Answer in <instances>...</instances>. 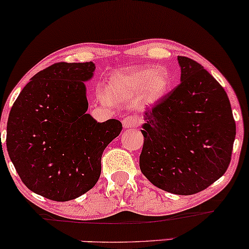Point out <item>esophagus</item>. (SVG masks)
Instances as JSON below:
<instances>
[{
    "label": "esophagus",
    "mask_w": 249,
    "mask_h": 249,
    "mask_svg": "<svg viewBox=\"0 0 249 249\" xmlns=\"http://www.w3.org/2000/svg\"><path fill=\"white\" fill-rule=\"evenodd\" d=\"M139 118H137V117H133V116H126L124 119H123L122 123H123V126L125 128H132V127H136L137 125L139 124Z\"/></svg>",
    "instance_id": "1"
}]
</instances>
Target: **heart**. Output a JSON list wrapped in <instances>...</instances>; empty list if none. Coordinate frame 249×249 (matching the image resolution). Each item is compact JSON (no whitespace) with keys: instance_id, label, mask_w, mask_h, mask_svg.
<instances>
[{"instance_id":"b5f03b06","label":"heart","mask_w":249,"mask_h":249,"mask_svg":"<svg viewBox=\"0 0 249 249\" xmlns=\"http://www.w3.org/2000/svg\"><path fill=\"white\" fill-rule=\"evenodd\" d=\"M170 75L165 69L133 68L127 72L117 75L110 83V92L133 93L144 91L148 102L161 98L170 88Z\"/></svg>"}]
</instances>
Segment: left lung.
<instances>
[{"instance_id": "obj_1", "label": "left lung", "mask_w": 249, "mask_h": 249, "mask_svg": "<svg viewBox=\"0 0 249 249\" xmlns=\"http://www.w3.org/2000/svg\"><path fill=\"white\" fill-rule=\"evenodd\" d=\"M180 84L145 111L142 174L166 192H201L227 171L236 127L224 88L201 64L179 56Z\"/></svg>"}]
</instances>
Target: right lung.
I'll return each mask as SVG.
<instances>
[{"instance_id":"obj_1","label":"right lung","mask_w":249,"mask_h":249,"mask_svg":"<svg viewBox=\"0 0 249 249\" xmlns=\"http://www.w3.org/2000/svg\"><path fill=\"white\" fill-rule=\"evenodd\" d=\"M92 62H59L37 72L21 91L7 123V150L23 184L55 201L87 193L98 181L102 154L122 123L87 113L84 82Z\"/></svg>"}]
</instances>
